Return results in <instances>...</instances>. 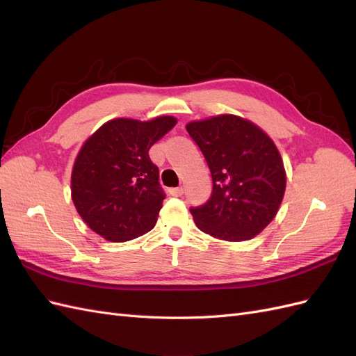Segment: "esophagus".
<instances>
[{"mask_svg":"<svg viewBox=\"0 0 356 356\" xmlns=\"http://www.w3.org/2000/svg\"><path fill=\"white\" fill-rule=\"evenodd\" d=\"M169 193H170V196L179 197V196H182V193H184V188H182V187H175V188H170Z\"/></svg>","mask_w":356,"mask_h":356,"instance_id":"34e87169","label":"esophagus"}]
</instances>
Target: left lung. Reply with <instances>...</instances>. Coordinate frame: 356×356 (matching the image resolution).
Segmentation results:
<instances>
[{"mask_svg":"<svg viewBox=\"0 0 356 356\" xmlns=\"http://www.w3.org/2000/svg\"><path fill=\"white\" fill-rule=\"evenodd\" d=\"M207 160L212 193L191 207L197 227L222 241L242 242L263 232L285 193V169L276 145L260 127L224 114L186 126Z\"/></svg>","mask_w":356,"mask_h":356,"instance_id":"1","label":"left lung"}]
</instances>
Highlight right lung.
<instances>
[{
	"label": "right lung",
	"instance_id": "add662e5",
	"mask_svg": "<svg viewBox=\"0 0 356 356\" xmlns=\"http://www.w3.org/2000/svg\"><path fill=\"white\" fill-rule=\"evenodd\" d=\"M177 124L163 115L149 122L115 118L81 147L71 175V196L83 221L111 242L152 230L166 195L149 148Z\"/></svg>",
	"mask_w": 356,
	"mask_h": 356
}]
</instances>
